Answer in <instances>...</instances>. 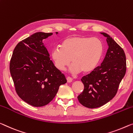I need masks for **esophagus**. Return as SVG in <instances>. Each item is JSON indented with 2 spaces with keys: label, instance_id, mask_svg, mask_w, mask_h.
Wrapping results in <instances>:
<instances>
[{
  "label": "esophagus",
  "instance_id": "obj_1",
  "mask_svg": "<svg viewBox=\"0 0 133 133\" xmlns=\"http://www.w3.org/2000/svg\"><path fill=\"white\" fill-rule=\"evenodd\" d=\"M66 80H67V82H68V83H71V82H72V78L70 77H68L66 78Z\"/></svg>",
  "mask_w": 133,
  "mask_h": 133
}]
</instances>
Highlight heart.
I'll use <instances>...</instances> for the list:
<instances>
[{"instance_id": "1", "label": "heart", "mask_w": 133, "mask_h": 133, "mask_svg": "<svg viewBox=\"0 0 133 133\" xmlns=\"http://www.w3.org/2000/svg\"><path fill=\"white\" fill-rule=\"evenodd\" d=\"M103 52L102 42L99 38L86 36L67 37L51 52L55 66L64 71L71 62L70 71L74 74L81 71L84 74L93 71L99 64Z\"/></svg>"}]
</instances>
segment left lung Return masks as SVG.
<instances>
[{"mask_svg": "<svg viewBox=\"0 0 133 133\" xmlns=\"http://www.w3.org/2000/svg\"><path fill=\"white\" fill-rule=\"evenodd\" d=\"M108 49L103 62L81 79L84 90L78 96L81 105L96 108L105 105L116 95L119 84L126 72V56L124 50L108 34Z\"/></svg>", "mask_w": 133, "mask_h": 133, "instance_id": "obj_1", "label": "left lung"}]
</instances>
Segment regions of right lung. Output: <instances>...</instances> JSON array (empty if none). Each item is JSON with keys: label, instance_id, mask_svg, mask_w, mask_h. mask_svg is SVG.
Wrapping results in <instances>:
<instances>
[{"label": "right lung", "instance_id": "obj_1", "mask_svg": "<svg viewBox=\"0 0 133 133\" xmlns=\"http://www.w3.org/2000/svg\"><path fill=\"white\" fill-rule=\"evenodd\" d=\"M52 32H36L17 44L9 69L17 95L30 105L41 107L52 101L61 85L66 83L64 74L50 60L42 40Z\"/></svg>", "mask_w": 133, "mask_h": 133}]
</instances>
